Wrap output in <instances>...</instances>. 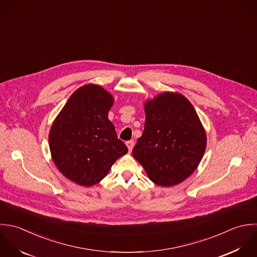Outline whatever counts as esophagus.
<instances>
[{"label": "esophagus", "mask_w": 257, "mask_h": 257, "mask_svg": "<svg viewBox=\"0 0 257 257\" xmlns=\"http://www.w3.org/2000/svg\"><path fill=\"white\" fill-rule=\"evenodd\" d=\"M126 145H127V147H128L129 152H131V151H132V149H133V146H134V141H133V140L127 141V142H126Z\"/></svg>", "instance_id": "esophagus-1"}]
</instances>
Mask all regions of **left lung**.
<instances>
[{
	"label": "left lung",
	"mask_w": 257,
	"mask_h": 257,
	"mask_svg": "<svg viewBox=\"0 0 257 257\" xmlns=\"http://www.w3.org/2000/svg\"><path fill=\"white\" fill-rule=\"evenodd\" d=\"M145 126L132 154L149 179L163 187L188 178L206 148V133L187 98L165 92L144 104Z\"/></svg>",
	"instance_id": "8db88e82"
}]
</instances>
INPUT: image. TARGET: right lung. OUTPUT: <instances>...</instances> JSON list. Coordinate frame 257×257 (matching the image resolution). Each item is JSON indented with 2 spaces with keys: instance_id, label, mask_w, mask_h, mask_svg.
<instances>
[{
  "instance_id": "add662e5",
  "label": "right lung",
  "mask_w": 257,
  "mask_h": 257,
  "mask_svg": "<svg viewBox=\"0 0 257 257\" xmlns=\"http://www.w3.org/2000/svg\"><path fill=\"white\" fill-rule=\"evenodd\" d=\"M112 95L95 84L77 89L56 117L49 134L52 159L71 181L86 187L100 182L128 152L108 112Z\"/></svg>"
}]
</instances>
